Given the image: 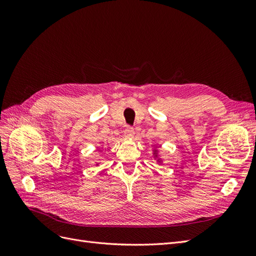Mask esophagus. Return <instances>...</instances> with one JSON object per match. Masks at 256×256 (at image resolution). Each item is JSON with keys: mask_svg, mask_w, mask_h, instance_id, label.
<instances>
[{"mask_svg": "<svg viewBox=\"0 0 256 256\" xmlns=\"http://www.w3.org/2000/svg\"><path fill=\"white\" fill-rule=\"evenodd\" d=\"M124 134H125V136L127 138H134V130L132 127H127L125 129V131H124Z\"/></svg>", "mask_w": 256, "mask_h": 256, "instance_id": "obj_1", "label": "esophagus"}]
</instances>
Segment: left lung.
<instances>
[{"mask_svg":"<svg viewBox=\"0 0 256 256\" xmlns=\"http://www.w3.org/2000/svg\"><path fill=\"white\" fill-rule=\"evenodd\" d=\"M154 158H157V157H158V154H157V150H154ZM157 161H158V162H160V164H161V160H160V159H158Z\"/></svg>","mask_w":256,"mask_h":256,"instance_id":"1","label":"left lung"}]
</instances>
